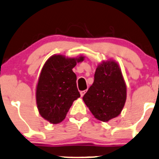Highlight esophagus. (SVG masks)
Returning a JSON list of instances; mask_svg holds the SVG:
<instances>
[{
	"instance_id": "obj_1",
	"label": "esophagus",
	"mask_w": 159,
	"mask_h": 159,
	"mask_svg": "<svg viewBox=\"0 0 159 159\" xmlns=\"http://www.w3.org/2000/svg\"><path fill=\"white\" fill-rule=\"evenodd\" d=\"M85 92H86L85 90H84V91H81V92H80V94H81V97L84 96V94H85Z\"/></svg>"
}]
</instances>
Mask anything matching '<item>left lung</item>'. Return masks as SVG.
I'll use <instances>...</instances> for the list:
<instances>
[{
    "label": "left lung",
    "mask_w": 159,
    "mask_h": 159,
    "mask_svg": "<svg viewBox=\"0 0 159 159\" xmlns=\"http://www.w3.org/2000/svg\"><path fill=\"white\" fill-rule=\"evenodd\" d=\"M127 98V87L120 68L113 61L97 67L94 82L83 100L94 116L107 122L120 114Z\"/></svg>",
    "instance_id": "8db88e82"
}]
</instances>
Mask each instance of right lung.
Here are the masks:
<instances>
[{"label":"right lung","mask_w":159,"mask_h":159,"mask_svg":"<svg viewBox=\"0 0 159 159\" xmlns=\"http://www.w3.org/2000/svg\"><path fill=\"white\" fill-rule=\"evenodd\" d=\"M84 57H50L44 64L36 86V104L41 116L53 124L65 119L75 100L80 97L77 77L72 69Z\"/></svg>","instance_id":"add662e5"}]
</instances>
